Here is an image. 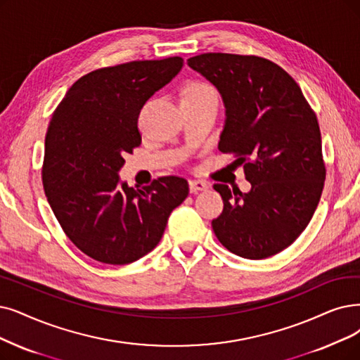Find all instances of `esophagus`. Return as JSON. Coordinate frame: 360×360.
<instances>
[{"label": "esophagus", "instance_id": "esophagus-1", "mask_svg": "<svg viewBox=\"0 0 360 360\" xmlns=\"http://www.w3.org/2000/svg\"><path fill=\"white\" fill-rule=\"evenodd\" d=\"M208 189V184L205 181H200V180H191L189 181V191L191 193H196V192H202Z\"/></svg>", "mask_w": 360, "mask_h": 360}]
</instances>
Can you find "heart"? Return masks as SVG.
Masks as SVG:
<instances>
[{"mask_svg": "<svg viewBox=\"0 0 360 360\" xmlns=\"http://www.w3.org/2000/svg\"><path fill=\"white\" fill-rule=\"evenodd\" d=\"M208 97L217 98V93H215V90L211 87V85L195 81L186 85L183 90L181 100H198V98H208Z\"/></svg>", "mask_w": 360, "mask_h": 360, "instance_id": "b5f03b06", "label": "heart"}]
</instances>
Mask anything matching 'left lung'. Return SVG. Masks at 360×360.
Wrapping results in <instances>:
<instances>
[{"label": "left lung", "mask_w": 360, "mask_h": 360, "mask_svg": "<svg viewBox=\"0 0 360 360\" xmlns=\"http://www.w3.org/2000/svg\"><path fill=\"white\" fill-rule=\"evenodd\" d=\"M188 65L219 90L226 108L219 149L238 156L251 183L248 193L214 184L224 202L214 233L239 257L275 255L303 233L322 195L316 115L292 77L263 57L205 53Z\"/></svg>", "instance_id": "1"}]
</instances>
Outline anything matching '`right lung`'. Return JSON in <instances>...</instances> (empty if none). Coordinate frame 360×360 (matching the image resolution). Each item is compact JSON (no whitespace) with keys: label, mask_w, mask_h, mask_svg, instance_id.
Here are the masks:
<instances>
[{"label":"right lung","mask_w":360,"mask_h":360,"mask_svg":"<svg viewBox=\"0 0 360 360\" xmlns=\"http://www.w3.org/2000/svg\"><path fill=\"white\" fill-rule=\"evenodd\" d=\"M181 68V57H168L93 70L53 113L42 184L66 236L96 262L122 266L150 252L189 195L188 181L176 176L143 189L120 179L124 156L141 143V108Z\"/></svg>","instance_id":"right-lung-1"}]
</instances>
